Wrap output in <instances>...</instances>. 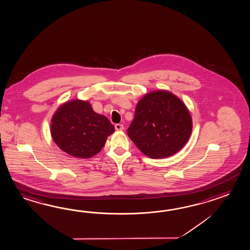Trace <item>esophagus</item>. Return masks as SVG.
<instances>
[{"mask_svg": "<svg viewBox=\"0 0 250 250\" xmlns=\"http://www.w3.org/2000/svg\"><path fill=\"white\" fill-rule=\"evenodd\" d=\"M115 128H116V130H117V131H123V130L125 129L122 124H117V125H115Z\"/></svg>", "mask_w": 250, "mask_h": 250, "instance_id": "34e87169", "label": "esophagus"}]
</instances>
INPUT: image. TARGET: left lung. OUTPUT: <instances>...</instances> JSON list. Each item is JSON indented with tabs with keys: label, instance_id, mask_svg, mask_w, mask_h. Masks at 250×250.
<instances>
[{
	"label": "left lung",
	"instance_id": "obj_1",
	"mask_svg": "<svg viewBox=\"0 0 250 250\" xmlns=\"http://www.w3.org/2000/svg\"><path fill=\"white\" fill-rule=\"evenodd\" d=\"M192 133V117L177 96L167 90L152 91L140 100L128 136L145 155L163 159L175 154Z\"/></svg>",
	"mask_w": 250,
	"mask_h": 250
}]
</instances>
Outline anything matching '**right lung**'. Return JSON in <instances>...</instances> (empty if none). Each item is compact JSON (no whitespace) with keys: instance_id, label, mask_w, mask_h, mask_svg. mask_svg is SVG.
Here are the masks:
<instances>
[{"instance_id":"right-lung-1","label":"right lung","mask_w":250,"mask_h":250,"mask_svg":"<svg viewBox=\"0 0 250 250\" xmlns=\"http://www.w3.org/2000/svg\"><path fill=\"white\" fill-rule=\"evenodd\" d=\"M114 132L109 120L84 100L62 104L51 121V135L56 145L69 155L82 159L99 153Z\"/></svg>"}]
</instances>
